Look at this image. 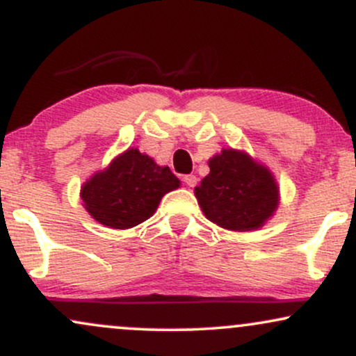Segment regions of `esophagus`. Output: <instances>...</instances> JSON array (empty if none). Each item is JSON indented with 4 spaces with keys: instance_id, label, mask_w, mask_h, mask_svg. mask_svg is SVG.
<instances>
[{
    "instance_id": "1",
    "label": "esophagus",
    "mask_w": 356,
    "mask_h": 356,
    "mask_svg": "<svg viewBox=\"0 0 356 356\" xmlns=\"http://www.w3.org/2000/svg\"><path fill=\"white\" fill-rule=\"evenodd\" d=\"M184 182H186L189 187H194L195 184H197V177H195L194 174H187L184 175Z\"/></svg>"
}]
</instances>
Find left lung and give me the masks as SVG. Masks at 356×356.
I'll use <instances>...</instances> for the list:
<instances>
[{
    "instance_id": "8db88e82",
    "label": "left lung",
    "mask_w": 356,
    "mask_h": 356,
    "mask_svg": "<svg viewBox=\"0 0 356 356\" xmlns=\"http://www.w3.org/2000/svg\"><path fill=\"white\" fill-rule=\"evenodd\" d=\"M209 169L195 187V197L211 222L231 231H251L271 218L277 186L266 167L229 149L212 157Z\"/></svg>"
}]
</instances>
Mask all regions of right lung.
<instances>
[{
    "label": "right lung",
    "instance_id": "obj_1",
    "mask_svg": "<svg viewBox=\"0 0 356 356\" xmlns=\"http://www.w3.org/2000/svg\"><path fill=\"white\" fill-rule=\"evenodd\" d=\"M179 179L169 167L157 165L149 155L129 149L104 172L81 187V201L93 219L113 229H129L149 219Z\"/></svg>",
    "mask_w": 356,
    "mask_h": 356
}]
</instances>
